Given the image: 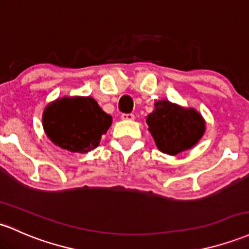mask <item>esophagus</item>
Returning a JSON list of instances; mask_svg holds the SVG:
<instances>
[{"label":"esophagus","instance_id":"1","mask_svg":"<svg viewBox=\"0 0 249 249\" xmlns=\"http://www.w3.org/2000/svg\"><path fill=\"white\" fill-rule=\"evenodd\" d=\"M122 119L123 120H133L135 119V114L133 113H123Z\"/></svg>","mask_w":249,"mask_h":249}]
</instances>
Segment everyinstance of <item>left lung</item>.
Returning <instances> with one entry per match:
<instances>
[{"label":"left lung","mask_w":249,"mask_h":249,"mask_svg":"<svg viewBox=\"0 0 249 249\" xmlns=\"http://www.w3.org/2000/svg\"><path fill=\"white\" fill-rule=\"evenodd\" d=\"M146 123L158 149L171 156L193 147L206 129L198 112L168 100L155 104V111L146 117Z\"/></svg>","instance_id":"obj_1"}]
</instances>
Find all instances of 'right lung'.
Returning a JSON list of instances; mask_svg holds the SVG:
<instances>
[{"label":"right lung","instance_id":"right-lung-1","mask_svg":"<svg viewBox=\"0 0 249 249\" xmlns=\"http://www.w3.org/2000/svg\"><path fill=\"white\" fill-rule=\"evenodd\" d=\"M46 135L55 145L85 154L99 145L112 117L91 97L62 98L49 104L42 118Z\"/></svg>","mask_w":249,"mask_h":249}]
</instances>
